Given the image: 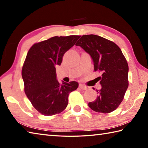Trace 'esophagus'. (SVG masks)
Returning <instances> with one entry per match:
<instances>
[{
	"label": "esophagus",
	"instance_id": "34e87169",
	"mask_svg": "<svg viewBox=\"0 0 148 148\" xmlns=\"http://www.w3.org/2000/svg\"><path fill=\"white\" fill-rule=\"evenodd\" d=\"M79 87L80 88H81L82 89H83V90H86V89H87V86H84V85L81 84H80L79 85Z\"/></svg>",
	"mask_w": 148,
	"mask_h": 148
}]
</instances>
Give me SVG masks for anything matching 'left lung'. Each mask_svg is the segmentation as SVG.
Masks as SVG:
<instances>
[{
    "label": "left lung",
    "instance_id": "obj_1",
    "mask_svg": "<svg viewBox=\"0 0 148 148\" xmlns=\"http://www.w3.org/2000/svg\"><path fill=\"white\" fill-rule=\"evenodd\" d=\"M91 56L95 71L102 88L97 90L95 101L89 107L99 113L108 114L119 106L129 86V66L121 49L112 41L95 34L83 35L76 44Z\"/></svg>",
    "mask_w": 148,
    "mask_h": 148
}]
</instances>
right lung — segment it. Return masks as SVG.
<instances>
[{
    "label": "right lung",
    "instance_id": "obj_1",
    "mask_svg": "<svg viewBox=\"0 0 148 148\" xmlns=\"http://www.w3.org/2000/svg\"><path fill=\"white\" fill-rule=\"evenodd\" d=\"M79 37H52L32 45L27 54L21 71L25 92L34 108L44 116L63 111L68 105L69 93L78 87L74 81L59 83L56 67L61 65L65 52Z\"/></svg>",
    "mask_w": 148,
    "mask_h": 148
}]
</instances>
